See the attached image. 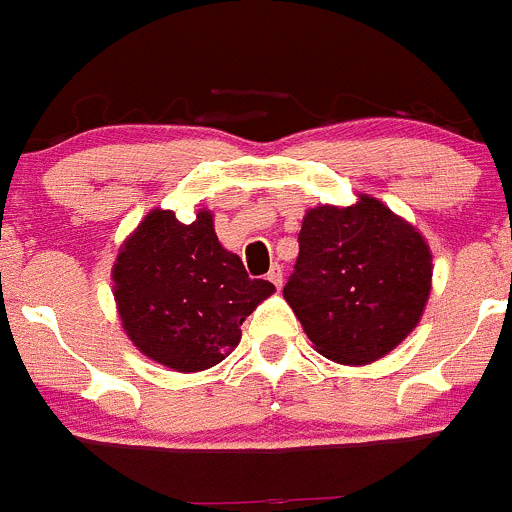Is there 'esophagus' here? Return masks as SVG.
<instances>
[{"label": "esophagus", "instance_id": "34e87169", "mask_svg": "<svg viewBox=\"0 0 512 512\" xmlns=\"http://www.w3.org/2000/svg\"><path fill=\"white\" fill-rule=\"evenodd\" d=\"M267 280H270L272 285L280 289L282 287V267L280 265H272V270L267 272Z\"/></svg>", "mask_w": 512, "mask_h": 512}]
</instances>
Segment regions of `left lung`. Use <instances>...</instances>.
Segmentation results:
<instances>
[{
	"instance_id": "left-lung-1",
	"label": "left lung",
	"mask_w": 512,
	"mask_h": 512,
	"mask_svg": "<svg viewBox=\"0 0 512 512\" xmlns=\"http://www.w3.org/2000/svg\"><path fill=\"white\" fill-rule=\"evenodd\" d=\"M431 250L381 200L317 205L299 230L285 299L319 354L371 364L416 329L431 294Z\"/></svg>"
}]
</instances>
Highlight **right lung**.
<instances>
[{"label":"right lung","instance_id":"obj_1","mask_svg":"<svg viewBox=\"0 0 512 512\" xmlns=\"http://www.w3.org/2000/svg\"><path fill=\"white\" fill-rule=\"evenodd\" d=\"M111 277L128 339L183 374L220 364L240 344L245 317L275 292L220 245L210 210L188 225L173 210H151L118 250Z\"/></svg>","mask_w":512,"mask_h":512}]
</instances>
